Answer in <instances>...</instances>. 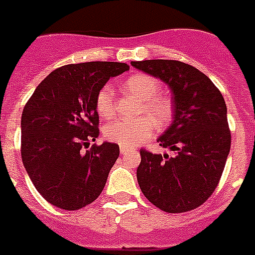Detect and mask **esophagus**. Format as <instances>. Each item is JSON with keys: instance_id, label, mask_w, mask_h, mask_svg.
<instances>
[{"instance_id": "34e87169", "label": "esophagus", "mask_w": 255, "mask_h": 255, "mask_svg": "<svg viewBox=\"0 0 255 255\" xmlns=\"http://www.w3.org/2000/svg\"><path fill=\"white\" fill-rule=\"evenodd\" d=\"M119 151H121V153H128V152H129V151H130V148L121 147V148H119Z\"/></svg>"}]
</instances>
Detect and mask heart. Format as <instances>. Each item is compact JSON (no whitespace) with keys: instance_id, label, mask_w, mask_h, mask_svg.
I'll list each match as a JSON object with an SVG mask.
<instances>
[{"instance_id":"1","label":"heart","mask_w":255,"mask_h":255,"mask_svg":"<svg viewBox=\"0 0 255 255\" xmlns=\"http://www.w3.org/2000/svg\"><path fill=\"white\" fill-rule=\"evenodd\" d=\"M124 90L141 100L138 110L145 115L134 122L115 119L106 125L104 137L108 141L124 147H133L142 140L149 138L155 131V125L162 129L169 125L173 117V104L165 95H160V84L148 74H133L124 81ZM97 114L102 118H111L115 113V96L110 85H104L97 92L95 99Z\"/></svg>"}]
</instances>
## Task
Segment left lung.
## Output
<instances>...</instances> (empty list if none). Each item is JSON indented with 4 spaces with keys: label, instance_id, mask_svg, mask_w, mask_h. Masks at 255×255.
<instances>
[{
    "label": "left lung",
    "instance_id": "8db88e82",
    "mask_svg": "<svg viewBox=\"0 0 255 255\" xmlns=\"http://www.w3.org/2000/svg\"><path fill=\"white\" fill-rule=\"evenodd\" d=\"M131 66L169 85L174 104V121L158 141L176 155L140 149L141 192L166 213L194 210L217 188L231 149L225 100L207 75L187 63L159 59Z\"/></svg>",
    "mask_w": 255,
    "mask_h": 255
}]
</instances>
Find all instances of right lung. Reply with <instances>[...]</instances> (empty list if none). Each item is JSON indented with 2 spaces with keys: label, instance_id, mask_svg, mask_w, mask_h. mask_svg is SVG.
<instances>
[{
  "label": "right lung",
  "instance_id": "obj_1",
  "mask_svg": "<svg viewBox=\"0 0 255 255\" xmlns=\"http://www.w3.org/2000/svg\"><path fill=\"white\" fill-rule=\"evenodd\" d=\"M126 63L67 64L38 85L21 114V160L45 200L63 210L95 202L119 156L115 142L89 144L99 136L95 99Z\"/></svg>",
  "mask_w": 255,
  "mask_h": 255
}]
</instances>
